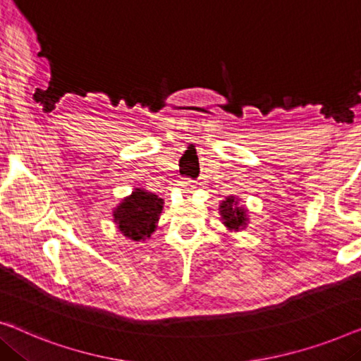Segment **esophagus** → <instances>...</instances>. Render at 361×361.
<instances>
[{"label":"esophagus","instance_id":"esophagus-1","mask_svg":"<svg viewBox=\"0 0 361 361\" xmlns=\"http://www.w3.org/2000/svg\"><path fill=\"white\" fill-rule=\"evenodd\" d=\"M180 185L184 187V189H192V187H193V185H192V180H190V179H184V180L180 182Z\"/></svg>","mask_w":361,"mask_h":361}]
</instances>
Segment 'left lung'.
Segmentation results:
<instances>
[{"instance_id":"8db88e82","label":"left lung","mask_w":361,"mask_h":361,"mask_svg":"<svg viewBox=\"0 0 361 361\" xmlns=\"http://www.w3.org/2000/svg\"><path fill=\"white\" fill-rule=\"evenodd\" d=\"M219 212H221L224 224H226L229 229L244 228L245 223H247L244 208L238 207V200L234 197H228L226 200L221 203V210Z\"/></svg>"}]
</instances>
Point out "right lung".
<instances>
[{
	"label": "right lung",
	"mask_w": 361,
	"mask_h": 361,
	"mask_svg": "<svg viewBox=\"0 0 361 361\" xmlns=\"http://www.w3.org/2000/svg\"><path fill=\"white\" fill-rule=\"evenodd\" d=\"M163 210V198L142 189H135L114 212V219L123 236L133 241H145L154 231Z\"/></svg>",
	"instance_id": "1"
}]
</instances>
